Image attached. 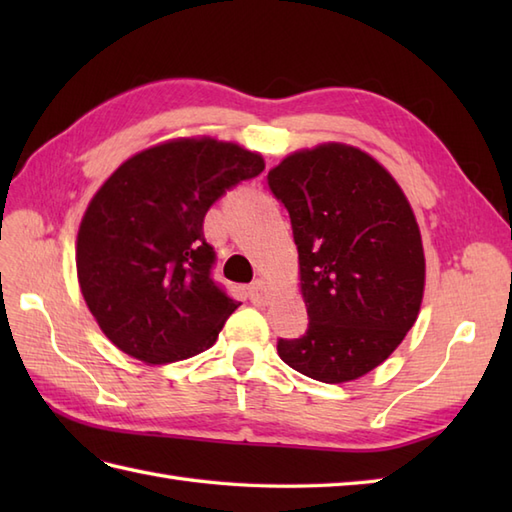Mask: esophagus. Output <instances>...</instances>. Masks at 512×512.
<instances>
[{
  "mask_svg": "<svg viewBox=\"0 0 512 512\" xmlns=\"http://www.w3.org/2000/svg\"><path fill=\"white\" fill-rule=\"evenodd\" d=\"M273 299H275V292L266 279H257L255 284L250 286V301H253L255 306H268Z\"/></svg>",
  "mask_w": 512,
  "mask_h": 512,
  "instance_id": "1",
  "label": "esophagus"
}]
</instances>
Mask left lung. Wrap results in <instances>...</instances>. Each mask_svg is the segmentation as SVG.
Segmentation results:
<instances>
[{
    "label": "left lung",
    "instance_id": "1",
    "mask_svg": "<svg viewBox=\"0 0 512 512\" xmlns=\"http://www.w3.org/2000/svg\"><path fill=\"white\" fill-rule=\"evenodd\" d=\"M290 213L308 332L277 343L299 374L339 385L372 372L405 339L424 295L420 226L394 176L367 151L323 143L268 171Z\"/></svg>",
    "mask_w": 512,
    "mask_h": 512
}]
</instances>
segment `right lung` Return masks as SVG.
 <instances>
[{
	"label": "right lung",
	"mask_w": 512,
	"mask_h": 512,
	"mask_svg": "<svg viewBox=\"0 0 512 512\" xmlns=\"http://www.w3.org/2000/svg\"><path fill=\"white\" fill-rule=\"evenodd\" d=\"M266 162L213 136L173 138L127 158L92 195L76 235L85 306L118 350L147 365L200 354L239 303L213 284L209 206Z\"/></svg>",
	"instance_id": "right-lung-1"
}]
</instances>
